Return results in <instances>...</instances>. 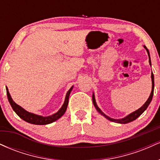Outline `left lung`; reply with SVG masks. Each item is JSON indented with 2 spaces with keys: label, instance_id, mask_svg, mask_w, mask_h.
<instances>
[{
  "label": "left lung",
  "instance_id": "obj_1",
  "mask_svg": "<svg viewBox=\"0 0 160 160\" xmlns=\"http://www.w3.org/2000/svg\"><path fill=\"white\" fill-rule=\"evenodd\" d=\"M144 48L147 49V51H148V56H149V58H150V60H149L150 65H151V62H150V53H149V51H148V49H147V47H145V46H144ZM151 79H152V90H151V93H150V95L149 98H148V101H147V102H145L144 104V105L142 106V107L139 108V109H138V110H137V111H134L133 113H130L129 115H128L127 117H125V118H123V119H121V120H114V119H111V118H110V117H107V116H106L105 114H104V113H102V111H101V110L99 109L98 106H97L96 103H95V97H94V95H92V102H93V104H94V106L95 107V108H96V109H97V111H98L99 112V113H102V115L104 116V117H105L106 118L108 119V120H109L113 121V122H119V123L126 124V123H128V122H132V121H133V120H136V119L138 118V117L139 116H141V113H142L143 112H144V111H145V110H146L147 108H148V105H149L150 103V102H151L152 98H153V89H154V76H153V72L151 73Z\"/></svg>",
  "mask_w": 160,
  "mask_h": 160
}]
</instances>
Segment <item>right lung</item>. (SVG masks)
<instances>
[{
	"instance_id": "add662e5",
	"label": "right lung",
	"mask_w": 160,
	"mask_h": 160,
	"mask_svg": "<svg viewBox=\"0 0 160 160\" xmlns=\"http://www.w3.org/2000/svg\"><path fill=\"white\" fill-rule=\"evenodd\" d=\"M72 89H73V86L69 89L68 92H67V94H66L65 101V102H64V104L62 105L61 109L57 112V113H55V114H53L52 116H49V117H41V116L29 113V112H28L25 111V110H24L22 108L20 107L19 105H18L17 104H16L15 102H13V100H12V98H11L10 92H9L8 89H7V98H8L9 102H10L11 107L12 108L13 111L16 112V114L19 116L20 118H22L23 120L29 122V123H32L35 125H46V124L51 123V122L57 120L65 113L66 109H67L68 108V104L69 95L71 90H72Z\"/></svg>"
}]
</instances>
